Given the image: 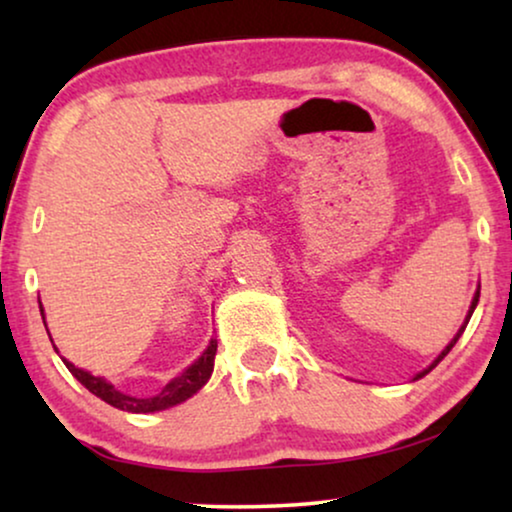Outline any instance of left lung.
Listing matches in <instances>:
<instances>
[{"instance_id": "obj_1", "label": "left lung", "mask_w": 512, "mask_h": 512, "mask_svg": "<svg viewBox=\"0 0 512 512\" xmlns=\"http://www.w3.org/2000/svg\"><path fill=\"white\" fill-rule=\"evenodd\" d=\"M478 298H480V291H475V298H473V303H471V310H468V317H466V321H464V326H461V328H459V333H457V335H454V340L450 342V345H447V347L443 349V352H440V356H438V359H436V361H433L429 368H426V370H422V373H419L417 377H424L426 373H431V370H433V368H436V366H438V363H440V361H443L447 354H450V349H452L454 345H457V340L461 338V333H464V328H466V324H468V319H471V314H473V310H475V305H478ZM417 377H415V380H417Z\"/></svg>"}]
</instances>
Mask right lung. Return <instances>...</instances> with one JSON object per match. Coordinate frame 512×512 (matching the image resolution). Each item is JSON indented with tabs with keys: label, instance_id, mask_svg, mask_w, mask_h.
I'll list each match as a JSON object with an SVG mask.
<instances>
[{
	"label": "right lung",
	"instance_id": "obj_1",
	"mask_svg": "<svg viewBox=\"0 0 512 512\" xmlns=\"http://www.w3.org/2000/svg\"><path fill=\"white\" fill-rule=\"evenodd\" d=\"M214 356H216V340L209 342L205 354H202L191 368L184 370L179 377H174V380L153 398H135V396L121 394L114 384L102 380V377H95V375L86 373V370L76 368L74 363H69L67 359H62V361H65L69 373H72L76 380H79L83 387L90 391V394L102 398L104 403L114 405V408L125 410V412H158V410L172 408V405L186 401V398H191L195 391H200L202 387H205L209 375H212V370H214Z\"/></svg>",
	"mask_w": 512,
	"mask_h": 512
}]
</instances>
